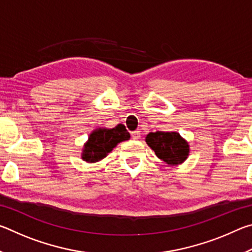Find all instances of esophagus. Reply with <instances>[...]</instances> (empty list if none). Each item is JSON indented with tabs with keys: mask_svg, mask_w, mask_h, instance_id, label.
Instances as JSON below:
<instances>
[{
	"mask_svg": "<svg viewBox=\"0 0 252 252\" xmlns=\"http://www.w3.org/2000/svg\"><path fill=\"white\" fill-rule=\"evenodd\" d=\"M131 135H132V139H133V140H139V139H140V136H141V132L136 130V131H133V132H132Z\"/></svg>",
	"mask_w": 252,
	"mask_h": 252,
	"instance_id": "esophagus-1",
	"label": "esophagus"
}]
</instances>
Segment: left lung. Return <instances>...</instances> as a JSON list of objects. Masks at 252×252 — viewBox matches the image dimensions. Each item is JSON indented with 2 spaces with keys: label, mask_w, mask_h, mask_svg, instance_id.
I'll list each match as a JSON object with an SVG mask.
<instances>
[{
  "label": "left lung",
  "mask_w": 252,
  "mask_h": 252,
  "mask_svg": "<svg viewBox=\"0 0 252 252\" xmlns=\"http://www.w3.org/2000/svg\"><path fill=\"white\" fill-rule=\"evenodd\" d=\"M146 142L160 160L170 165L181 164L189 157V143L178 132H150Z\"/></svg>",
  "instance_id": "1"
}]
</instances>
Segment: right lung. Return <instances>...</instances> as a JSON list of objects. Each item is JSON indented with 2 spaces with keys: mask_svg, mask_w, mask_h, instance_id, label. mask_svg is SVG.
<instances>
[{
  "mask_svg": "<svg viewBox=\"0 0 252 252\" xmlns=\"http://www.w3.org/2000/svg\"><path fill=\"white\" fill-rule=\"evenodd\" d=\"M129 139L130 133L123 125H118L112 129L96 127L84 143L81 158L88 163H95L104 159L119 143Z\"/></svg>",
  "mask_w": 252,
  "mask_h": 252,
  "instance_id": "1",
  "label": "right lung"
}]
</instances>
